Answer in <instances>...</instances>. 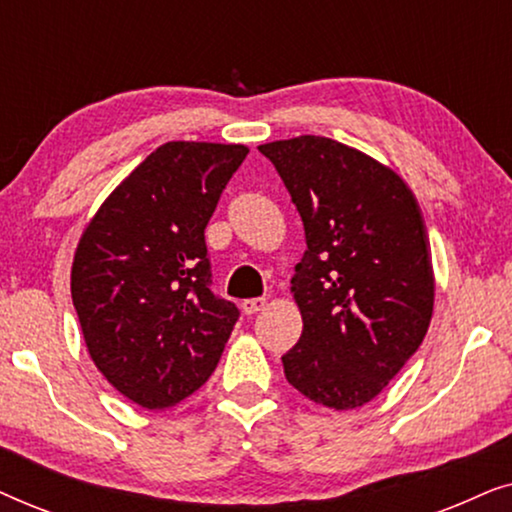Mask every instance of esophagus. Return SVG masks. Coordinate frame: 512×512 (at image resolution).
<instances>
[{
  "label": "esophagus",
  "instance_id": "obj_1",
  "mask_svg": "<svg viewBox=\"0 0 512 512\" xmlns=\"http://www.w3.org/2000/svg\"><path fill=\"white\" fill-rule=\"evenodd\" d=\"M265 298H249V300H244L242 303V312L244 314H256V312H261V310H265Z\"/></svg>",
  "mask_w": 512,
  "mask_h": 512
}]
</instances>
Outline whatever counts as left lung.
<instances>
[{
    "instance_id": "left-lung-1",
    "label": "left lung",
    "mask_w": 512,
    "mask_h": 512,
    "mask_svg": "<svg viewBox=\"0 0 512 512\" xmlns=\"http://www.w3.org/2000/svg\"><path fill=\"white\" fill-rule=\"evenodd\" d=\"M258 151L307 242L291 279L303 335L282 356L286 380L326 408H361L429 331L436 282L422 209L394 170L335 139L300 135Z\"/></svg>"
}]
</instances>
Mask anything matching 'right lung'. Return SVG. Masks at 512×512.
<instances>
[{
    "instance_id": "1",
    "label": "right lung",
    "mask_w": 512,
    "mask_h": 512,
    "mask_svg": "<svg viewBox=\"0 0 512 512\" xmlns=\"http://www.w3.org/2000/svg\"><path fill=\"white\" fill-rule=\"evenodd\" d=\"M242 144L167 142L83 230L72 300L97 370L146 410L172 408L214 373L240 310L214 296L205 228Z\"/></svg>"
}]
</instances>
